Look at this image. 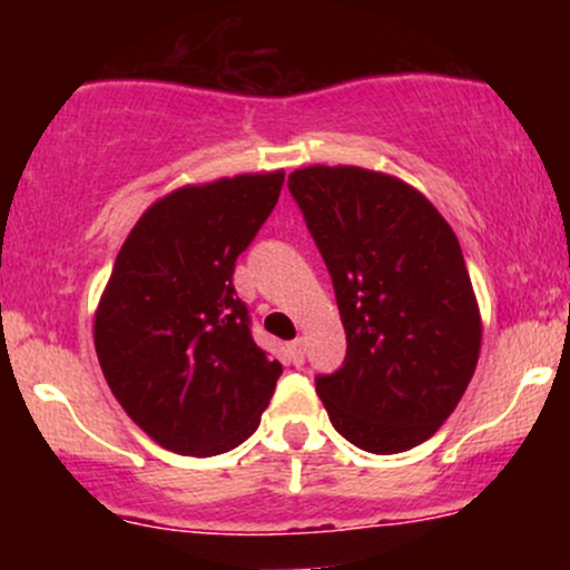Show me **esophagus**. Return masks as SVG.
<instances>
[{
  "mask_svg": "<svg viewBox=\"0 0 570 570\" xmlns=\"http://www.w3.org/2000/svg\"><path fill=\"white\" fill-rule=\"evenodd\" d=\"M289 358H292L294 367H299V364L305 362V340H303V337H297V340H294V343L289 345Z\"/></svg>",
  "mask_w": 570,
  "mask_h": 570,
  "instance_id": "esophagus-1",
  "label": "esophagus"
}]
</instances>
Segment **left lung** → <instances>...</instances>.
<instances>
[{
  "mask_svg": "<svg viewBox=\"0 0 570 570\" xmlns=\"http://www.w3.org/2000/svg\"><path fill=\"white\" fill-rule=\"evenodd\" d=\"M330 267L345 362L316 391L345 440L377 455L426 442L458 407L482 345L461 244L431 200L399 176L358 166L289 174Z\"/></svg>",
  "mask_w": 570,
  "mask_h": 570,
  "instance_id": "1",
  "label": "left lung"
}]
</instances>
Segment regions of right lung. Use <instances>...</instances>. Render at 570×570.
Wrapping results in <instances>:
<instances>
[{
    "instance_id": "add662e5",
    "label": "right lung",
    "mask_w": 570,
    "mask_h": 570,
    "mask_svg": "<svg viewBox=\"0 0 570 570\" xmlns=\"http://www.w3.org/2000/svg\"><path fill=\"white\" fill-rule=\"evenodd\" d=\"M284 171L163 195L117 254L94 316L104 377L144 434L208 458L248 440L281 364L252 340L235 259L276 206Z\"/></svg>"
}]
</instances>
